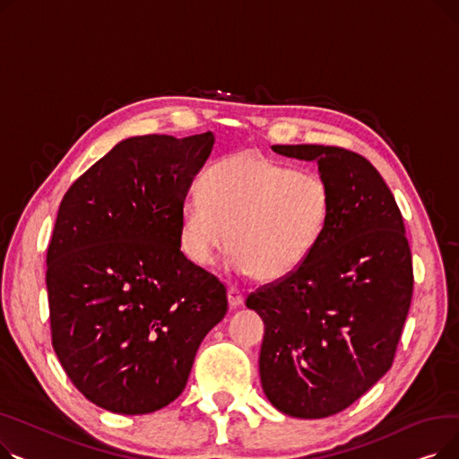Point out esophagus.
<instances>
[{"label":"esophagus","mask_w":459,"mask_h":459,"mask_svg":"<svg viewBox=\"0 0 459 459\" xmlns=\"http://www.w3.org/2000/svg\"><path fill=\"white\" fill-rule=\"evenodd\" d=\"M242 303H244V292L236 286H230L229 288V305H230V308H236Z\"/></svg>","instance_id":"esophagus-1"}]
</instances>
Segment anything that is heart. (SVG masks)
I'll return each mask as SVG.
<instances>
[{
  "label": "heart",
  "instance_id": "heart-1",
  "mask_svg": "<svg viewBox=\"0 0 459 459\" xmlns=\"http://www.w3.org/2000/svg\"><path fill=\"white\" fill-rule=\"evenodd\" d=\"M331 191L308 169H290L251 151L213 163L182 206V246L210 266L230 246V270L281 281L316 247L327 225Z\"/></svg>",
  "mask_w": 459,
  "mask_h": 459
}]
</instances>
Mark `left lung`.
<instances>
[{"mask_svg":"<svg viewBox=\"0 0 459 459\" xmlns=\"http://www.w3.org/2000/svg\"><path fill=\"white\" fill-rule=\"evenodd\" d=\"M272 149L316 161L331 210L301 266L246 301L264 322L260 381L284 415L324 419L391 368L411 305V251L393 193L368 160L324 144Z\"/></svg>","mask_w":459,"mask_h":459,"instance_id":"8db88e82","label":"left lung"}]
</instances>
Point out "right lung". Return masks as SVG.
I'll use <instances>...</instances> for the list:
<instances>
[{"label": "right lung", "mask_w": 459, "mask_h": 459, "mask_svg": "<svg viewBox=\"0 0 459 459\" xmlns=\"http://www.w3.org/2000/svg\"><path fill=\"white\" fill-rule=\"evenodd\" d=\"M213 143L123 139L61 201L46 256L52 344L76 389L111 413L178 398L227 315L225 286L180 251L182 206Z\"/></svg>", "instance_id": "add662e5"}]
</instances>
